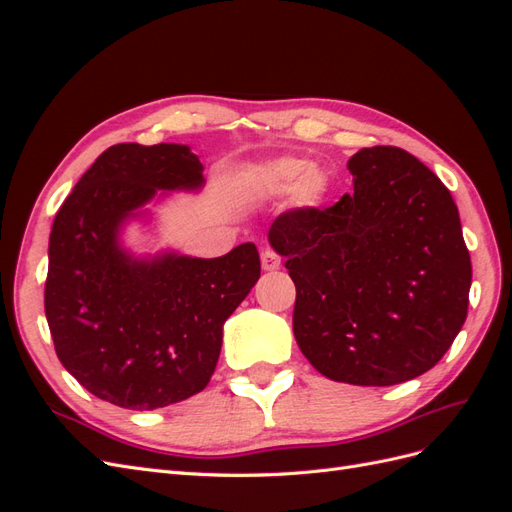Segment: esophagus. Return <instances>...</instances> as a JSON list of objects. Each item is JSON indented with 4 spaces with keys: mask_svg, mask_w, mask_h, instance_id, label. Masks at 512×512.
Wrapping results in <instances>:
<instances>
[{
    "mask_svg": "<svg viewBox=\"0 0 512 512\" xmlns=\"http://www.w3.org/2000/svg\"><path fill=\"white\" fill-rule=\"evenodd\" d=\"M260 262H262V269H265V271H275V269H280V265H282L280 256H277L273 250L262 252Z\"/></svg>",
    "mask_w": 512,
    "mask_h": 512,
    "instance_id": "34e87169",
    "label": "esophagus"
}]
</instances>
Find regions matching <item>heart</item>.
Listing matches in <instances>:
<instances>
[{
	"label": "heart",
	"mask_w": 512,
	"mask_h": 512,
	"mask_svg": "<svg viewBox=\"0 0 512 512\" xmlns=\"http://www.w3.org/2000/svg\"><path fill=\"white\" fill-rule=\"evenodd\" d=\"M245 185L256 198H275L292 192L297 207H318L329 190V179L299 158H277L252 166Z\"/></svg>",
	"instance_id": "obj_1"
}]
</instances>
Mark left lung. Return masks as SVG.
I'll return each mask as SVG.
<instances>
[{
	"label": "left lung",
	"mask_w": 512,
	"mask_h": 512,
	"mask_svg": "<svg viewBox=\"0 0 512 512\" xmlns=\"http://www.w3.org/2000/svg\"><path fill=\"white\" fill-rule=\"evenodd\" d=\"M352 192L269 228L297 286L294 339L322 376L391 386L425 374L468 316L470 252L444 183L399 147L348 160Z\"/></svg>",
	"instance_id": "obj_1"
}]
</instances>
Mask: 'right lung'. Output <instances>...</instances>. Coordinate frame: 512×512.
Masks as SVG:
<instances>
[{"label": "right lung", "mask_w": 512, "mask_h": 512, "mask_svg": "<svg viewBox=\"0 0 512 512\" xmlns=\"http://www.w3.org/2000/svg\"><path fill=\"white\" fill-rule=\"evenodd\" d=\"M203 170L188 145H113L55 215L46 322L61 365L108 404L156 410L203 391L224 322L258 282L254 243L220 258L134 256L121 243L153 198L203 188Z\"/></svg>", "instance_id": "1"}]
</instances>
